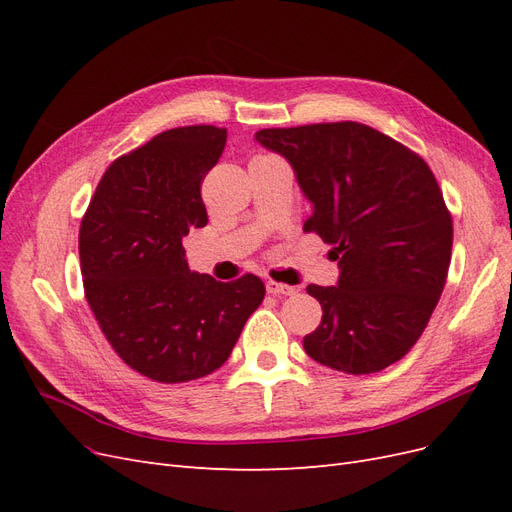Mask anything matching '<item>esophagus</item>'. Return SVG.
I'll list each match as a JSON object with an SVG mask.
<instances>
[{
  "instance_id": "obj_1",
  "label": "esophagus",
  "mask_w": 512,
  "mask_h": 512,
  "mask_svg": "<svg viewBox=\"0 0 512 512\" xmlns=\"http://www.w3.org/2000/svg\"><path fill=\"white\" fill-rule=\"evenodd\" d=\"M265 286H267V292H269V294H275V297H292V294L297 292V288H294V286L277 284V282H273V280H269Z\"/></svg>"
}]
</instances>
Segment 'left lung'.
I'll return each instance as SVG.
<instances>
[{
    "mask_svg": "<svg viewBox=\"0 0 512 512\" xmlns=\"http://www.w3.org/2000/svg\"><path fill=\"white\" fill-rule=\"evenodd\" d=\"M294 170L312 215L307 232L331 245L337 286L309 284L320 327L303 348L320 365L374 374L416 344L438 305L453 220L421 156L356 121L256 132Z\"/></svg>",
    "mask_w": 512,
    "mask_h": 512,
    "instance_id": "8db88e82",
    "label": "left lung"
}]
</instances>
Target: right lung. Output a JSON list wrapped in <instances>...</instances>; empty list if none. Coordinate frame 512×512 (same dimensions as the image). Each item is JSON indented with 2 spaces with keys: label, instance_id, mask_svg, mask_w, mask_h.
<instances>
[{
  "label": "right lung",
  "instance_id": "obj_1",
  "mask_svg": "<svg viewBox=\"0 0 512 512\" xmlns=\"http://www.w3.org/2000/svg\"><path fill=\"white\" fill-rule=\"evenodd\" d=\"M226 130H166L100 179L79 232L85 297L123 363L156 382H188L222 367L265 284L190 271L183 237L207 224L200 183Z\"/></svg>",
  "mask_w": 512,
  "mask_h": 512
}]
</instances>
